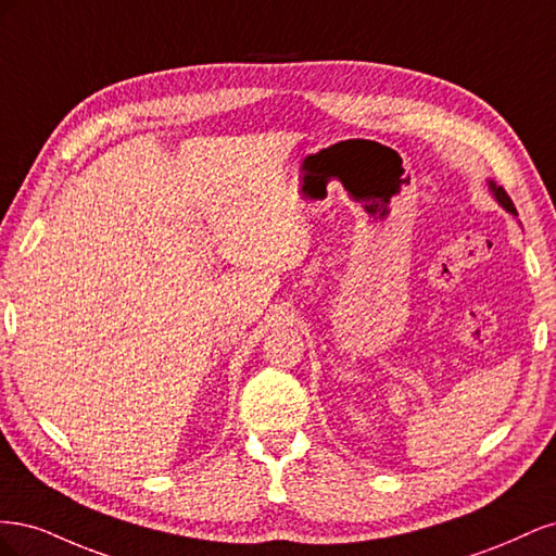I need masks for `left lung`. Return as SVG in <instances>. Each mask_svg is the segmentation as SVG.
Masks as SVG:
<instances>
[{
	"label": "left lung",
	"instance_id": "1",
	"mask_svg": "<svg viewBox=\"0 0 556 556\" xmlns=\"http://www.w3.org/2000/svg\"><path fill=\"white\" fill-rule=\"evenodd\" d=\"M490 188H492V192H494V197H496L498 204H501L503 208H506L508 213L517 215V208H515V204H513V199L508 197V192L503 190V188H498V185H494V182H490Z\"/></svg>",
	"mask_w": 556,
	"mask_h": 556
}]
</instances>
